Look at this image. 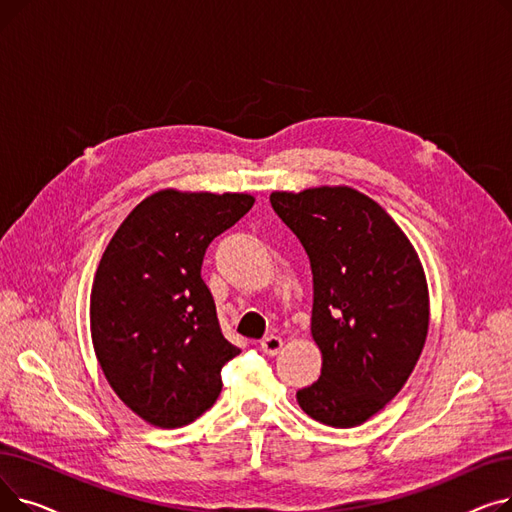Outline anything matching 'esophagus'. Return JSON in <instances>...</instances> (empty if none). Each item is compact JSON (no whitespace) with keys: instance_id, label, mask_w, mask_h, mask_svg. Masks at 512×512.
<instances>
[{"instance_id":"esophagus-1","label":"esophagus","mask_w":512,"mask_h":512,"mask_svg":"<svg viewBox=\"0 0 512 512\" xmlns=\"http://www.w3.org/2000/svg\"><path fill=\"white\" fill-rule=\"evenodd\" d=\"M282 346H284V340L280 336H274V334L272 336H265L261 340V348H263L267 355H278L282 351Z\"/></svg>"}]
</instances>
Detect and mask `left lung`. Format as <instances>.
Listing matches in <instances>:
<instances>
[{
    "label": "left lung",
    "instance_id": "obj_1",
    "mask_svg": "<svg viewBox=\"0 0 512 512\" xmlns=\"http://www.w3.org/2000/svg\"><path fill=\"white\" fill-rule=\"evenodd\" d=\"M311 261L321 375L297 392L319 423H365L407 384L429 328L423 265L382 205L351 186L270 195Z\"/></svg>",
    "mask_w": 512,
    "mask_h": 512
}]
</instances>
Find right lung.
<instances>
[{
	"instance_id": "obj_1",
	"label": "right lung",
	"mask_w": 512,
	"mask_h": 512,
	"mask_svg": "<svg viewBox=\"0 0 512 512\" xmlns=\"http://www.w3.org/2000/svg\"><path fill=\"white\" fill-rule=\"evenodd\" d=\"M255 203L247 193L166 188L143 199L105 247L91 288V338L105 380L155 427L193 423L240 348L201 278L209 242Z\"/></svg>"
}]
</instances>
